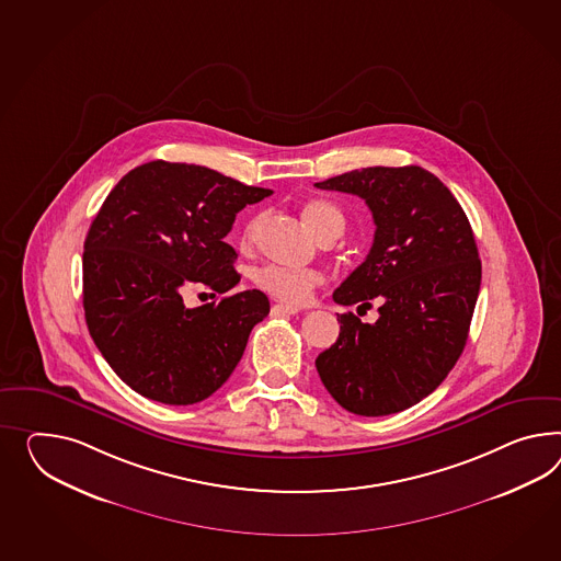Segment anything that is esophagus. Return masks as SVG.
I'll list each match as a JSON object with an SVG mask.
<instances>
[{
  "label": "esophagus",
  "mask_w": 561,
  "mask_h": 561,
  "mask_svg": "<svg viewBox=\"0 0 561 561\" xmlns=\"http://www.w3.org/2000/svg\"><path fill=\"white\" fill-rule=\"evenodd\" d=\"M271 313H273V316H295V313H299V309H297V307H293V305L276 302V305H273Z\"/></svg>",
  "instance_id": "obj_1"
}]
</instances>
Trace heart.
<instances>
[{"label": "heart", "mask_w": 561, "mask_h": 561, "mask_svg": "<svg viewBox=\"0 0 561 561\" xmlns=\"http://www.w3.org/2000/svg\"><path fill=\"white\" fill-rule=\"evenodd\" d=\"M305 224L321 242L337 240L345 230V216L340 207L328 202H309L302 205ZM262 217H252L242 230L240 245L250 248L259 230ZM323 276L317 271H290L280 266H264L254 273V285L278 301L301 305L311 297V293L321 285Z\"/></svg>", "instance_id": "b5f03b06"}]
</instances>
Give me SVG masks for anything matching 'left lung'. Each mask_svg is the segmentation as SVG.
I'll return each instance as SVG.
<instances>
[{"instance_id":"8db88e82","label":"left lung","mask_w":561,"mask_h":561,"mask_svg":"<svg viewBox=\"0 0 561 561\" xmlns=\"http://www.w3.org/2000/svg\"><path fill=\"white\" fill-rule=\"evenodd\" d=\"M316 187L358 195L376 226L368 256L333 301H382L376 323L337 316L340 337L317 356V373L354 415L399 413L432 394L463 352L482 278L474 231L451 191L421 167H368Z\"/></svg>"}]
</instances>
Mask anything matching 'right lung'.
<instances>
[{"instance_id": "add662e5", "label": "right lung", "mask_w": 561, "mask_h": 561, "mask_svg": "<svg viewBox=\"0 0 561 561\" xmlns=\"http://www.w3.org/2000/svg\"><path fill=\"white\" fill-rule=\"evenodd\" d=\"M271 193L164 160L136 167L112 188L85 238L83 307L101 356L131 390L193 404L230 378L271 302L256 288L226 295L240 274L224 240L236 214ZM191 286L225 299L188 310L182 293Z\"/></svg>"}]
</instances>
